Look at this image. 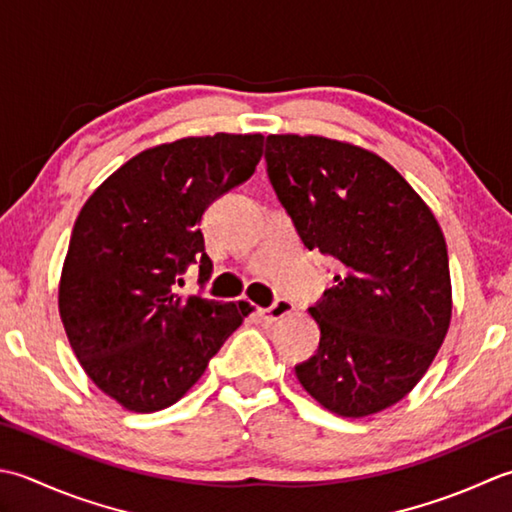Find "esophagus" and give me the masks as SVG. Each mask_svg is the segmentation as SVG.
<instances>
[{"instance_id": "obj_1", "label": "esophagus", "mask_w": 512, "mask_h": 512, "mask_svg": "<svg viewBox=\"0 0 512 512\" xmlns=\"http://www.w3.org/2000/svg\"><path fill=\"white\" fill-rule=\"evenodd\" d=\"M291 311H294V302L287 300V298H278L271 307H267V309H258V316L263 318L265 322H278L280 318L289 316Z\"/></svg>"}]
</instances>
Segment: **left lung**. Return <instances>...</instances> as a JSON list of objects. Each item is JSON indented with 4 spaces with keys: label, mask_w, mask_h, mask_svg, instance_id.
<instances>
[{
    "label": "left lung",
    "mask_w": 512,
    "mask_h": 512,
    "mask_svg": "<svg viewBox=\"0 0 512 512\" xmlns=\"http://www.w3.org/2000/svg\"><path fill=\"white\" fill-rule=\"evenodd\" d=\"M265 161L302 245L338 260L336 285L309 307L320 344L296 364L298 380L342 417L389 409L431 367L451 322L440 225L398 170L351 143L269 134Z\"/></svg>",
    "instance_id": "left-lung-1"
}]
</instances>
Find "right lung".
<instances>
[{
  "instance_id": "obj_1",
  "label": "right lung",
  "mask_w": 512,
  "mask_h": 512,
  "mask_svg": "<svg viewBox=\"0 0 512 512\" xmlns=\"http://www.w3.org/2000/svg\"><path fill=\"white\" fill-rule=\"evenodd\" d=\"M263 134L187 137L134 156L81 207L59 283L70 347L97 387L128 411L181 400L252 311L201 291L179 294L198 265L212 276L201 216L245 183Z\"/></svg>"
}]
</instances>
